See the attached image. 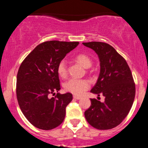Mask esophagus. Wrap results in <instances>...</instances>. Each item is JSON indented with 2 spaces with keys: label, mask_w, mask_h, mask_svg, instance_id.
Masks as SVG:
<instances>
[{
  "label": "esophagus",
  "mask_w": 148,
  "mask_h": 148,
  "mask_svg": "<svg viewBox=\"0 0 148 148\" xmlns=\"http://www.w3.org/2000/svg\"><path fill=\"white\" fill-rule=\"evenodd\" d=\"M73 97H74V99H80L82 98L81 97L76 96V95H74V96H73Z\"/></svg>",
  "instance_id": "obj_1"
}]
</instances>
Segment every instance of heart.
Listing matches in <instances>:
<instances>
[{
    "label": "heart",
    "mask_w": 148,
    "mask_h": 148,
    "mask_svg": "<svg viewBox=\"0 0 148 148\" xmlns=\"http://www.w3.org/2000/svg\"><path fill=\"white\" fill-rule=\"evenodd\" d=\"M76 60L81 64L84 68H89L92 66V59L86 54L79 53L75 57ZM57 73L62 78H65L67 76L68 69H67L66 62L65 59H62L58 63L56 67ZM90 86V83L86 79H69L64 83V89L66 91L71 92L75 95H81L88 89Z\"/></svg>",
    "instance_id": "1"
}]
</instances>
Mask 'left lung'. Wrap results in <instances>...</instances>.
<instances>
[{
    "mask_svg": "<svg viewBox=\"0 0 148 148\" xmlns=\"http://www.w3.org/2000/svg\"><path fill=\"white\" fill-rule=\"evenodd\" d=\"M99 56L100 73L91 92L105 97L104 102L91 99L84 112L88 123L98 130L119 125L129 113L135 96V84L126 60L110 44L99 41L83 43Z\"/></svg>",
    "mask_w": 148,
    "mask_h": 148,
    "instance_id": "obj_1",
    "label": "left lung"
}]
</instances>
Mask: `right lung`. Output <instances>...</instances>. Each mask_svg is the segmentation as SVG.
<instances>
[{"label": "right lung", "instance_id": "obj_1", "mask_svg": "<svg viewBox=\"0 0 148 148\" xmlns=\"http://www.w3.org/2000/svg\"><path fill=\"white\" fill-rule=\"evenodd\" d=\"M79 42L49 41L39 44L21 64L17 74L16 96L22 112L34 127L49 130L62 123L66 107L72 100L71 93L61 89L56 67L59 61Z\"/></svg>", "mask_w": 148, "mask_h": 148}]
</instances>
